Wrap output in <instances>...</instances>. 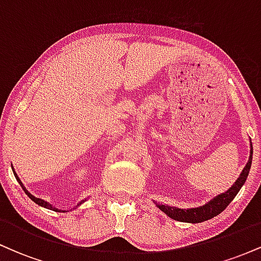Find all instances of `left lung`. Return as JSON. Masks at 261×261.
I'll return each instance as SVG.
<instances>
[{"mask_svg": "<svg viewBox=\"0 0 261 261\" xmlns=\"http://www.w3.org/2000/svg\"><path fill=\"white\" fill-rule=\"evenodd\" d=\"M250 155L249 161H248L247 166L244 167V169L242 170L241 175L237 179V181L233 184L232 188H229L226 193L221 194L215 197L214 200L206 203V205L200 206V207L195 208H176V207H170L168 205H160V203H155L158 206V208L161 211H163L167 216L175 221H180V222H189V223H199L203 222V221H207L217 216L218 214L223 211L227 206L229 205V202L234 199L238 191L241 190V188L243 187V184L247 180L248 174H249L250 166H251V160H253V146H250Z\"/></svg>", "mask_w": 261, "mask_h": 261, "instance_id": "1", "label": "left lung"}]
</instances>
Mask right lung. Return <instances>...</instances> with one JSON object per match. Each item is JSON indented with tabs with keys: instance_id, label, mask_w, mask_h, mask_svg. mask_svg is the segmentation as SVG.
I'll return each mask as SVG.
<instances>
[{
	"instance_id": "add662e5",
	"label": "right lung",
	"mask_w": 261,
	"mask_h": 261,
	"mask_svg": "<svg viewBox=\"0 0 261 261\" xmlns=\"http://www.w3.org/2000/svg\"><path fill=\"white\" fill-rule=\"evenodd\" d=\"M14 173V172H13ZM14 176H16V179H17V181L18 182H19V184H20V187H22V189H23V190H24V193L27 194V195H28L29 197H31V199L33 200V201H34L35 203H38V205H40V206H43V207H45V208H49V210H53V211H61V210H59V208H55V207H53V206L51 205H50V203H47L46 201H44V200H41V199H38V197H35V196H33L32 195V194L31 193H28V191H27L25 190V188L24 187H23V185H22V182H20V180H19V179H18V176H17V174H16V173H14ZM83 201H81L80 203H79V205H81V203H82ZM79 205H77V206H79ZM62 212H65V211H62Z\"/></svg>"
}]
</instances>
